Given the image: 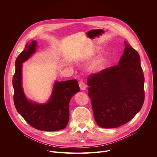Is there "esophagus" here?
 Segmentation results:
<instances>
[{
	"mask_svg": "<svg viewBox=\"0 0 157 157\" xmlns=\"http://www.w3.org/2000/svg\"><path fill=\"white\" fill-rule=\"evenodd\" d=\"M79 86L80 89H81V90H82V91L86 90V87H87V86L86 85V84H85L82 81H79Z\"/></svg>",
	"mask_w": 157,
	"mask_h": 157,
	"instance_id": "34e87169",
	"label": "esophagus"
}]
</instances>
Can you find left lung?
<instances>
[{
    "instance_id": "8db88e82",
    "label": "left lung",
    "mask_w": 157,
    "mask_h": 157,
    "mask_svg": "<svg viewBox=\"0 0 157 157\" xmlns=\"http://www.w3.org/2000/svg\"><path fill=\"white\" fill-rule=\"evenodd\" d=\"M124 43L119 64L87 78L94 119L102 128H116L127 123L144 102L145 79L140 56L129 44Z\"/></svg>"
}]
</instances>
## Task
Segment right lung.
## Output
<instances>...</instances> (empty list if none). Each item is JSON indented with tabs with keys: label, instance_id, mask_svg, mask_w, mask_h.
Listing matches in <instances>:
<instances>
[{
	"label": "right lung",
	"instance_id": "right-lung-1",
	"mask_svg": "<svg viewBox=\"0 0 157 157\" xmlns=\"http://www.w3.org/2000/svg\"><path fill=\"white\" fill-rule=\"evenodd\" d=\"M36 47L35 40L27 43L25 49L16 59L12 79L14 104L20 116L35 128L42 131L59 130L64 128L69 122V103L80 89L76 79L56 81L47 102L40 104L29 100L22 87V63L35 53Z\"/></svg>",
	"mask_w": 157,
	"mask_h": 157
}]
</instances>
